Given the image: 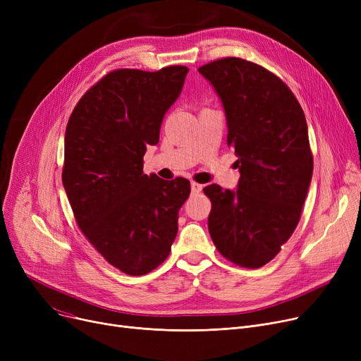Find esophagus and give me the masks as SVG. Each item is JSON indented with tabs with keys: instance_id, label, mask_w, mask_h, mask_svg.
Masks as SVG:
<instances>
[{
	"instance_id": "obj_1",
	"label": "esophagus",
	"mask_w": 361,
	"mask_h": 361,
	"mask_svg": "<svg viewBox=\"0 0 361 361\" xmlns=\"http://www.w3.org/2000/svg\"><path fill=\"white\" fill-rule=\"evenodd\" d=\"M202 188H203L202 184H199V183H196V181H192V193H193V195L200 193Z\"/></svg>"
}]
</instances>
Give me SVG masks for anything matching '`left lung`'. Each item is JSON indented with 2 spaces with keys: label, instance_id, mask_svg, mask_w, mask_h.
Here are the masks:
<instances>
[{
  "label": "left lung",
  "instance_id": "8db88e82",
  "mask_svg": "<svg viewBox=\"0 0 361 361\" xmlns=\"http://www.w3.org/2000/svg\"><path fill=\"white\" fill-rule=\"evenodd\" d=\"M222 101L238 159V188H203L218 252L241 268L271 262L293 235L313 174L309 131L291 89L252 61L226 56L199 67Z\"/></svg>",
  "mask_w": 361,
  "mask_h": 361
}]
</instances>
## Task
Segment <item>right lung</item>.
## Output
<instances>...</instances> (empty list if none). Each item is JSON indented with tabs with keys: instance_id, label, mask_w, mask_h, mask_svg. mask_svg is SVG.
<instances>
[{
	"instance_id": "right-lung-1",
	"label": "right lung",
	"mask_w": 361,
	"mask_h": 361,
	"mask_svg": "<svg viewBox=\"0 0 361 361\" xmlns=\"http://www.w3.org/2000/svg\"><path fill=\"white\" fill-rule=\"evenodd\" d=\"M188 68H118L94 83L66 128L63 184L79 228L102 257L139 276L168 257L190 181L143 173L147 145L159 142L165 112Z\"/></svg>"
}]
</instances>
